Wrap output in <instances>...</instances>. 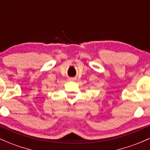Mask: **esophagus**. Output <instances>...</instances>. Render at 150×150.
I'll return each mask as SVG.
<instances>
[{
  "instance_id": "esophagus-1",
  "label": "esophagus",
  "mask_w": 150,
  "mask_h": 150,
  "mask_svg": "<svg viewBox=\"0 0 150 150\" xmlns=\"http://www.w3.org/2000/svg\"><path fill=\"white\" fill-rule=\"evenodd\" d=\"M69 80H70V81H75V78H70V79H69Z\"/></svg>"
}]
</instances>
